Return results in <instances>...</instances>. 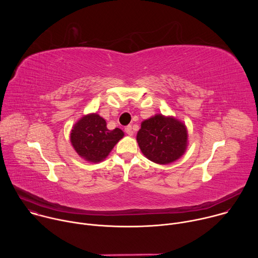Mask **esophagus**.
<instances>
[{
  "label": "esophagus",
  "instance_id": "1",
  "mask_svg": "<svg viewBox=\"0 0 258 258\" xmlns=\"http://www.w3.org/2000/svg\"><path fill=\"white\" fill-rule=\"evenodd\" d=\"M125 133L128 135V136H133L134 135V130H133V127H132V125H127V126H125Z\"/></svg>",
  "mask_w": 258,
  "mask_h": 258
}]
</instances>
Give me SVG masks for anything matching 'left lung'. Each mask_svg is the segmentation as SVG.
Segmentation results:
<instances>
[{"mask_svg":"<svg viewBox=\"0 0 258 258\" xmlns=\"http://www.w3.org/2000/svg\"><path fill=\"white\" fill-rule=\"evenodd\" d=\"M142 153L158 164H168L185 153L188 145L186 125L171 116L156 114L142 122L137 135Z\"/></svg>","mask_w":258,"mask_h":258,"instance_id":"1","label":"left lung"}]
</instances>
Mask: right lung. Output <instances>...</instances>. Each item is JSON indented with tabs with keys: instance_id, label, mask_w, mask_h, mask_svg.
Here are the masks:
<instances>
[{
	"instance_id": "add662e5",
	"label": "right lung",
	"mask_w": 258,
	"mask_h": 258,
	"mask_svg": "<svg viewBox=\"0 0 258 258\" xmlns=\"http://www.w3.org/2000/svg\"><path fill=\"white\" fill-rule=\"evenodd\" d=\"M123 136L120 128L108 130L103 117L97 113H91L82 117L73 125L70 142L81 157L97 163L108 156Z\"/></svg>"
}]
</instances>
